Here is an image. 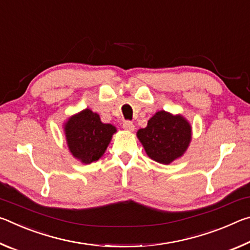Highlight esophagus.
Returning <instances> with one entry per match:
<instances>
[{
    "label": "esophagus",
    "instance_id": "esophagus-1",
    "mask_svg": "<svg viewBox=\"0 0 250 250\" xmlns=\"http://www.w3.org/2000/svg\"><path fill=\"white\" fill-rule=\"evenodd\" d=\"M122 126H124V129L126 130V131H133L134 130V125L132 124L131 121H125L124 125H122Z\"/></svg>",
    "mask_w": 250,
    "mask_h": 250
}]
</instances>
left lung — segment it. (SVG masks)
<instances>
[{"label":"left lung","mask_w":250,"mask_h":250,"mask_svg":"<svg viewBox=\"0 0 250 250\" xmlns=\"http://www.w3.org/2000/svg\"><path fill=\"white\" fill-rule=\"evenodd\" d=\"M137 137L149 158L170 164L188 150L192 128L184 117L161 110L147 121L146 128L138 130Z\"/></svg>","instance_id":"1"}]
</instances>
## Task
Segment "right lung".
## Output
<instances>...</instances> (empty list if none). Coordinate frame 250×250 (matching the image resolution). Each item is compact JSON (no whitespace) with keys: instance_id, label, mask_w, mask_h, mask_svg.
I'll use <instances>...</instances> for the list:
<instances>
[{"instance_id":"right-lung-1","label":"right lung","mask_w":250,"mask_h":250,"mask_svg":"<svg viewBox=\"0 0 250 250\" xmlns=\"http://www.w3.org/2000/svg\"><path fill=\"white\" fill-rule=\"evenodd\" d=\"M67 146L74 158L84 164L98 161L109 146L116 126L103 124L98 113L84 109L71 116L64 126Z\"/></svg>"}]
</instances>
